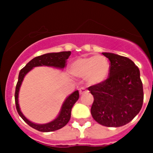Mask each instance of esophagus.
<instances>
[{
  "label": "esophagus",
  "instance_id": "1",
  "mask_svg": "<svg viewBox=\"0 0 153 153\" xmlns=\"http://www.w3.org/2000/svg\"><path fill=\"white\" fill-rule=\"evenodd\" d=\"M87 92H88V91H87V89H85L84 87H82V88H79V93H80L81 95L84 94V93H86Z\"/></svg>",
  "mask_w": 153,
  "mask_h": 153
}]
</instances>
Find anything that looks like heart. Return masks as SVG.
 I'll use <instances>...</instances> for the list:
<instances>
[{"mask_svg": "<svg viewBox=\"0 0 153 153\" xmlns=\"http://www.w3.org/2000/svg\"><path fill=\"white\" fill-rule=\"evenodd\" d=\"M110 71V62L102 55L79 57L73 61L70 66L71 74L79 79L84 78L89 85L103 82L108 78Z\"/></svg>", "mask_w": 153, "mask_h": 153, "instance_id": "1", "label": "heart"}]
</instances>
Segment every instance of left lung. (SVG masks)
I'll return each instance as SVG.
<instances>
[{
    "mask_svg": "<svg viewBox=\"0 0 153 153\" xmlns=\"http://www.w3.org/2000/svg\"><path fill=\"white\" fill-rule=\"evenodd\" d=\"M102 53L110 61V74L103 82L88 88L94 98L91 114L103 126H124L139 113L143 103L139 69L128 57Z\"/></svg>",
    "mask_w": 153,
    "mask_h": 153,
    "instance_id": "8db88e82",
    "label": "left lung"
}]
</instances>
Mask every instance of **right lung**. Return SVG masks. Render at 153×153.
<instances>
[{
	"instance_id": "add662e5",
	"label": "right lung",
	"mask_w": 153,
	"mask_h": 153,
	"mask_svg": "<svg viewBox=\"0 0 153 153\" xmlns=\"http://www.w3.org/2000/svg\"><path fill=\"white\" fill-rule=\"evenodd\" d=\"M71 55V51H63L59 53H49L46 54L41 55L39 57H36L33 60H31L26 65H25L19 72V80H18L16 88H15V106L16 110L19 113V116L23 119L25 123L29 124V126L37 131L42 132H50L57 131L61 129L63 127H65L71 118V113L73 106L79 98V91H74L73 93L67 97L61 106V111L59 113L58 116L54 120L47 123V124H39L33 123L32 121L29 120L25 117L23 114L22 113L19 104V89L24 79V77L27 73L30 71L33 68L38 66H49L54 67L57 68H64L66 64V61Z\"/></svg>"
}]
</instances>
